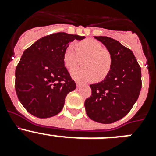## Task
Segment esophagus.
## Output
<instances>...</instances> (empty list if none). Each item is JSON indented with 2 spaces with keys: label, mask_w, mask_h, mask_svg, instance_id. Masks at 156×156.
<instances>
[{
  "label": "esophagus",
  "mask_w": 156,
  "mask_h": 156,
  "mask_svg": "<svg viewBox=\"0 0 156 156\" xmlns=\"http://www.w3.org/2000/svg\"><path fill=\"white\" fill-rule=\"evenodd\" d=\"M81 83H76V86H77V87H81Z\"/></svg>",
  "instance_id": "34e87169"
}]
</instances>
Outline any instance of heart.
<instances>
[{
	"instance_id": "obj_1",
	"label": "heart",
	"mask_w": 156,
	"mask_h": 156,
	"mask_svg": "<svg viewBox=\"0 0 156 156\" xmlns=\"http://www.w3.org/2000/svg\"><path fill=\"white\" fill-rule=\"evenodd\" d=\"M87 57L83 62L86 68H80L72 71L71 75L78 82L101 81L107 76L112 66L110 54L96 40L87 39L76 44H71L64 53L65 66L69 70L73 69L80 63V58Z\"/></svg>"
}]
</instances>
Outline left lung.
Listing matches in <instances>:
<instances>
[{"mask_svg":"<svg viewBox=\"0 0 156 156\" xmlns=\"http://www.w3.org/2000/svg\"><path fill=\"white\" fill-rule=\"evenodd\" d=\"M107 48L112 58L109 73L103 81L90 85L86 99L88 117L101 123H112L125 116L137 100L141 89V69L133 53L119 41L94 37Z\"/></svg>","mask_w":156,"mask_h":156,"instance_id":"1","label":"left lung"}]
</instances>
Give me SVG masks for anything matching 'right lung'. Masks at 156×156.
Returning <instances> with one entry per match:
<instances>
[{
	"label": "right lung",
	"mask_w": 156,
	"mask_h": 156,
	"mask_svg": "<svg viewBox=\"0 0 156 156\" xmlns=\"http://www.w3.org/2000/svg\"><path fill=\"white\" fill-rule=\"evenodd\" d=\"M84 36L56 33L44 37L25 50L16 69V91L27 111L38 118H49L62 109L65 99L76 89L64 53L69 43Z\"/></svg>",
	"instance_id": "add662e5"
}]
</instances>
